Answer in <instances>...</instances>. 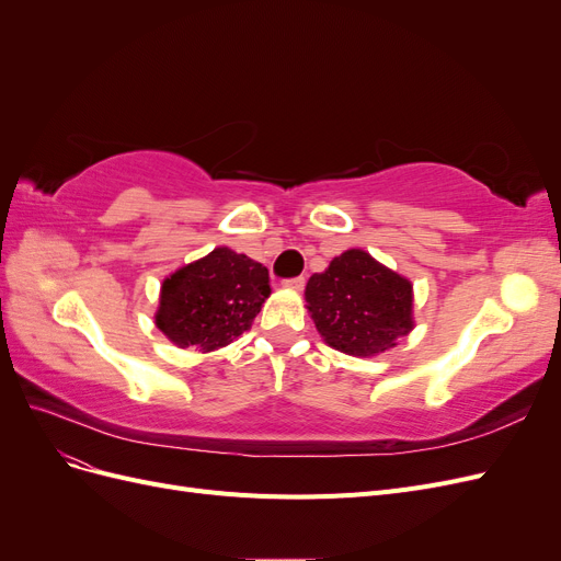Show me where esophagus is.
<instances>
[{
	"label": "esophagus",
	"instance_id": "1",
	"mask_svg": "<svg viewBox=\"0 0 561 561\" xmlns=\"http://www.w3.org/2000/svg\"><path fill=\"white\" fill-rule=\"evenodd\" d=\"M304 283H307V278H304V276H297V278H287V280H283V285L285 287H290V290H301V287H304Z\"/></svg>",
	"mask_w": 561,
	"mask_h": 561
}]
</instances>
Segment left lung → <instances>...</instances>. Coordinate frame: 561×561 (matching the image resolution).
<instances>
[{"instance_id":"1","label":"left lung","mask_w":561,"mask_h":561,"mask_svg":"<svg viewBox=\"0 0 561 561\" xmlns=\"http://www.w3.org/2000/svg\"><path fill=\"white\" fill-rule=\"evenodd\" d=\"M304 299L322 342L355 358L390 351L414 330L412 280L360 248L313 274Z\"/></svg>"}]
</instances>
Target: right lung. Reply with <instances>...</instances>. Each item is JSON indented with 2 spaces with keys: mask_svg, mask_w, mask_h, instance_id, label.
<instances>
[{
  "mask_svg": "<svg viewBox=\"0 0 561 561\" xmlns=\"http://www.w3.org/2000/svg\"><path fill=\"white\" fill-rule=\"evenodd\" d=\"M268 295L266 266L222 245L163 278L154 322L178 348L210 353L250 330Z\"/></svg>",
  "mask_w": 561,
  "mask_h": 561,
  "instance_id": "obj_1",
  "label": "right lung"
}]
</instances>
